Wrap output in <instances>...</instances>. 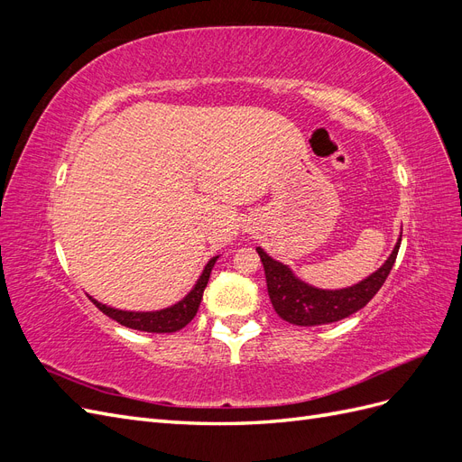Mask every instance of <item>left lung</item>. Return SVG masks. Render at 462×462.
I'll use <instances>...</instances> for the list:
<instances>
[{"mask_svg":"<svg viewBox=\"0 0 462 462\" xmlns=\"http://www.w3.org/2000/svg\"><path fill=\"white\" fill-rule=\"evenodd\" d=\"M399 246L401 239L393 246V253L382 263V268L345 289H318L309 285L297 277L289 265L273 260L262 246H256V250L263 263L268 295L279 318H283L292 326H321L339 321L365 309L385 283L395 263Z\"/></svg>","mask_w":462,"mask_h":462,"instance_id":"8db88e82","label":"left lung"}]
</instances>
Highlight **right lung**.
Here are the masks:
<instances>
[{
    "label": "right lung",
    "instance_id": "1",
    "mask_svg": "<svg viewBox=\"0 0 462 462\" xmlns=\"http://www.w3.org/2000/svg\"><path fill=\"white\" fill-rule=\"evenodd\" d=\"M219 256L209 258V262L204 265V270L200 277L197 279V283L187 292V295L180 299L179 302L167 306V309L162 310H150V312H133V310H119V309H111L107 304H102L100 300H96L88 297L97 309H100L106 316L111 319L119 321L121 326L138 329V331H148V333H173L183 329L189 321L197 316L199 306L204 295V289L208 285L209 273H212L214 265Z\"/></svg>",
    "mask_w": 462,
    "mask_h": 462
}]
</instances>
